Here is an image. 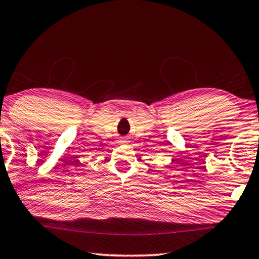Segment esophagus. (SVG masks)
Masks as SVG:
<instances>
[{"mask_svg": "<svg viewBox=\"0 0 259 259\" xmlns=\"http://www.w3.org/2000/svg\"><path fill=\"white\" fill-rule=\"evenodd\" d=\"M120 143H121V144L126 143V138H121V139H120Z\"/></svg>", "mask_w": 259, "mask_h": 259, "instance_id": "obj_1", "label": "esophagus"}]
</instances>
